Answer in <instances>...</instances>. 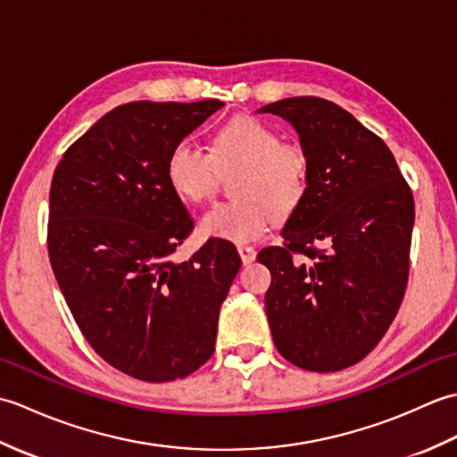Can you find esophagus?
Returning a JSON list of instances; mask_svg holds the SVG:
<instances>
[{
    "label": "esophagus",
    "instance_id": "esophagus-1",
    "mask_svg": "<svg viewBox=\"0 0 457 457\" xmlns=\"http://www.w3.org/2000/svg\"><path fill=\"white\" fill-rule=\"evenodd\" d=\"M237 253H239L241 261H244V263H245V265H249V263H253V261H255V257H257V251H255L253 247H244V245H241V247L237 249Z\"/></svg>",
    "mask_w": 457,
    "mask_h": 457
}]
</instances>
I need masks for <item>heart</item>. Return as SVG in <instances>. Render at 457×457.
<instances>
[{"mask_svg":"<svg viewBox=\"0 0 457 457\" xmlns=\"http://www.w3.org/2000/svg\"><path fill=\"white\" fill-rule=\"evenodd\" d=\"M308 154L298 145L253 115H236L213 133L212 149L180 141L170 149L164 174L184 202L200 204L213 196L220 172L239 170L234 196L216 204L200 218L206 237L236 245L263 237L277 218H287L303 204L308 190Z\"/></svg>","mask_w":457,"mask_h":457,"instance_id":"obj_1","label":"heart"}]
</instances>
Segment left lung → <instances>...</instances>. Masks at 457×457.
Returning a JSON list of instances; mask_svg holds the SVG:
<instances>
[{"mask_svg": "<svg viewBox=\"0 0 457 457\" xmlns=\"http://www.w3.org/2000/svg\"><path fill=\"white\" fill-rule=\"evenodd\" d=\"M288 121L308 154V190L259 251L278 353L306 371L352 367L381 342L409 280L414 200L381 137L312 96L259 108Z\"/></svg>", "mask_w": 457, "mask_h": 457, "instance_id": "left-lung-1", "label": "left lung"}]
</instances>
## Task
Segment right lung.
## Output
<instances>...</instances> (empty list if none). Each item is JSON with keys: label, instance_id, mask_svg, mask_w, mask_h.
<instances>
[{"label": "right lung", "instance_id": "add662e5", "mask_svg": "<svg viewBox=\"0 0 457 457\" xmlns=\"http://www.w3.org/2000/svg\"><path fill=\"white\" fill-rule=\"evenodd\" d=\"M221 105H118L54 170L48 257L56 283L94 352L139 381H174L208 361L220 306L241 267L223 239H208L182 263L172 259L194 223L164 164Z\"/></svg>", "mask_w": 457, "mask_h": 457}]
</instances>
